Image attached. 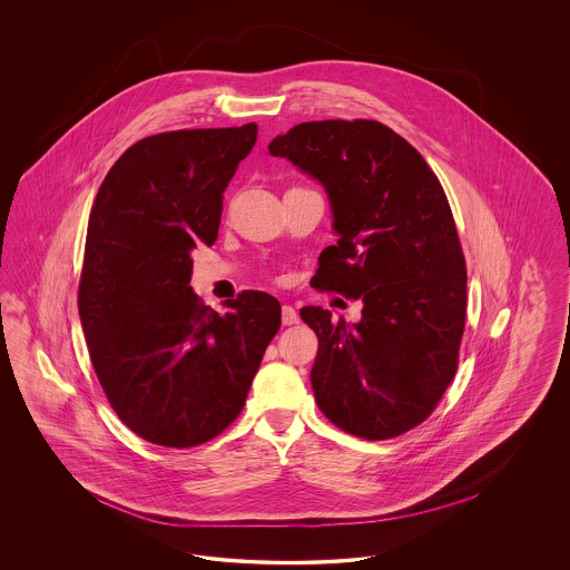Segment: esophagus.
Here are the masks:
<instances>
[{
    "instance_id": "obj_1",
    "label": "esophagus",
    "mask_w": 570,
    "mask_h": 570,
    "mask_svg": "<svg viewBox=\"0 0 570 570\" xmlns=\"http://www.w3.org/2000/svg\"><path fill=\"white\" fill-rule=\"evenodd\" d=\"M282 323L286 326L297 325L298 314L293 305H282Z\"/></svg>"
}]
</instances>
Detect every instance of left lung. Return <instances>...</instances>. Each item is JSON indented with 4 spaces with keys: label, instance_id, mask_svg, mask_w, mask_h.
<instances>
[{
    "label": "left lung",
    "instance_id": "obj_1",
    "mask_svg": "<svg viewBox=\"0 0 570 570\" xmlns=\"http://www.w3.org/2000/svg\"><path fill=\"white\" fill-rule=\"evenodd\" d=\"M325 188L337 244L312 286L361 298V321L307 305L318 337L312 389L348 434L386 440L423 423L455 376L465 325V261L446 194L423 156L372 119L305 121L275 136Z\"/></svg>",
    "mask_w": 570,
    "mask_h": 570
}]
</instances>
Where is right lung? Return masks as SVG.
I'll return each mask as SVG.
<instances>
[{
    "label": "right lung",
    "mask_w": 570,
    "mask_h": 570,
    "mask_svg": "<svg viewBox=\"0 0 570 570\" xmlns=\"http://www.w3.org/2000/svg\"><path fill=\"white\" fill-rule=\"evenodd\" d=\"M258 135L242 128L147 136L94 200L79 284L89 356L109 404L147 442L188 449L244 410L282 325L279 301L244 291L224 314L191 291V249L214 245L222 194Z\"/></svg>",
    "instance_id": "1"
}]
</instances>
